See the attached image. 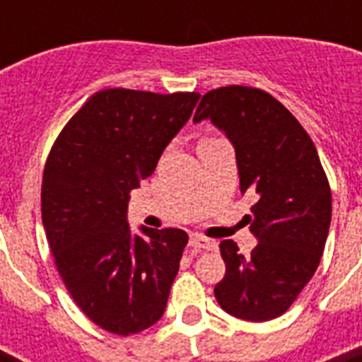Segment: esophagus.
<instances>
[{
	"instance_id": "1",
	"label": "esophagus",
	"mask_w": 362,
	"mask_h": 362,
	"mask_svg": "<svg viewBox=\"0 0 362 362\" xmlns=\"http://www.w3.org/2000/svg\"><path fill=\"white\" fill-rule=\"evenodd\" d=\"M189 246L199 247V250H216V247H218V242L201 237V235H192V237H189Z\"/></svg>"
}]
</instances>
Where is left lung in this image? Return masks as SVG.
Returning <instances> with one entry per match:
<instances>
[{
    "mask_svg": "<svg viewBox=\"0 0 362 362\" xmlns=\"http://www.w3.org/2000/svg\"><path fill=\"white\" fill-rule=\"evenodd\" d=\"M210 120L235 148L240 192L257 203L247 223L257 246L250 257L220 244L226 276L214 287L227 314L269 321L289 310L320 267L331 227V187L314 142L270 93L226 86L204 93L193 124Z\"/></svg>",
    "mask_w": 362,
    "mask_h": 362,
    "instance_id": "obj_1",
    "label": "left lung"
}]
</instances>
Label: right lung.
I'll use <instances>...</instances> for the list:
<instances>
[{
	"label": "right lung",
	"mask_w": 362,
	"mask_h": 362,
	"mask_svg": "<svg viewBox=\"0 0 362 362\" xmlns=\"http://www.w3.org/2000/svg\"><path fill=\"white\" fill-rule=\"evenodd\" d=\"M199 93H93L65 125L45 165L42 226L76 306L115 334L161 320L187 233L127 221L129 193L156 170Z\"/></svg>",
	"instance_id": "right-lung-1"
}]
</instances>
